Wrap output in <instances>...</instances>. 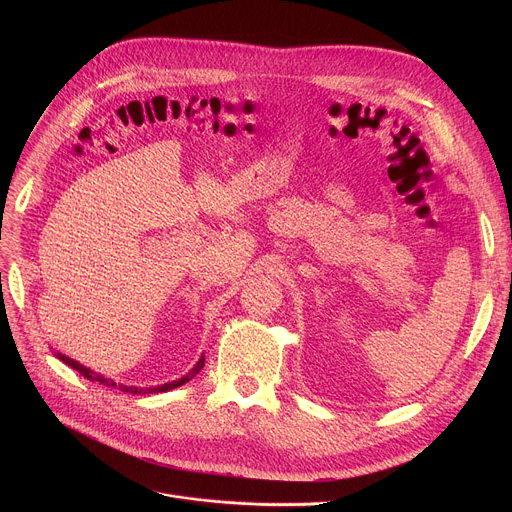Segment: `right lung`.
Wrapping results in <instances>:
<instances>
[{"instance_id": "1", "label": "right lung", "mask_w": 512, "mask_h": 512, "mask_svg": "<svg viewBox=\"0 0 512 512\" xmlns=\"http://www.w3.org/2000/svg\"><path fill=\"white\" fill-rule=\"evenodd\" d=\"M54 354H56L64 364H68V367L79 371L85 379H89V381H93V383H99V385H105V387H111V389H117V391H123V393H131V395H148V393H166V391H172V389H176V387L188 383L190 379H194V377L200 373V369L204 367V356H200L198 362L194 364V369H190L182 379H176V381H170V383H164V385H158V387H135V385L131 387V385L115 383V381H111V379H107V377H103V375H99V373H95V371L83 367L81 362L72 360V358H68V356L60 354V352H54Z\"/></svg>"}]
</instances>
